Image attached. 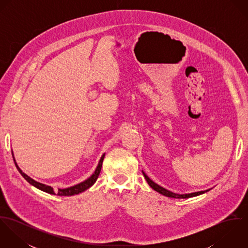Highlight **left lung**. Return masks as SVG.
<instances>
[{"label": "left lung", "mask_w": 248, "mask_h": 248, "mask_svg": "<svg viewBox=\"0 0 248 248\" xmlns=\"http://www.w3.org/2000/svg\"><path fill=\"white\" fill-rule=\"evenodd\" d=\"M142 173H143V176L145 177V179L147 180L148 184H149L155 191H156V192H158L159 194H161V195H163V196H165V197H168V198H174V199H188V198L200 196V195L204 194V193H206V192H208V191L210 190V189H208V190H205V191H200V192H195V193H190V194H177V193H173V192H171V191H169V190H167V189L161 187L160 185L156 184L155 182H154V181H153L150 177H148L143 171H142Z\"/></svg>", "instance_id": "left-lung-1"}]
</instances>
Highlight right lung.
<instances>
[{"instance_id":"add662e5","label":"right lung","mask_w":248,"mask_h":248,"mask_svg":"<svg viewBox=\"0 0 248 248\" xmlns=\"http://www.w3.org/2000/svg\"><path fill=\"white\" fill-rule=\"evenodd\" d=\"M12 156H13V159H14V162H15V165L18 169V171L20 172V174L22 175V177H24L29 183H31V185H33L36 188L40 189L41 191H44L46 193H48V194H51V195H57V196H73V195H77L79 193H82L84 191H86L87 189H89L91 186H93L94 184V182L96 181L97 177L100 174V171H101V168H102V163H103V159L105 157V154L101 156L99 162H98V165L94 171V173L89 177L88 179H86L85 181L81 182V183H78L74 186H71L69 188H65V189H58L57 192H55L53 190V188L51 186H48V185H46V184H43V183H40L38 181H36L34 179H32L31 177H29L28 175H26L20 168L19 166L17 165L16 161H15V158H14V155H13V153H12Z\"/></svg>"}]
</instances>
